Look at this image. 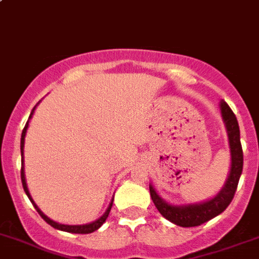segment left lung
<instances>
[{
  "mask_svg": "<svg viewBox=\"0 0 259 259\" xmlns=\"http://www.w3.org/2000/svg\"><path fill=\"white\" fill-rule=\"evenodd\" d=\"M221 111H222V117L227 127L228 141H230V148H231V170H230V176H228L225 187L220 191V193L202 204L173 206L165 202L156 193L155 188L150 186L151 197L157 210L167 221L181 227H195V226H200L210 221L211 218L226 210L236 192L244 162L243 148L240 142V129L236 116L226 102H221Z\"/></svg>",
  "mask_w": 259,
  "mask_h": 259,
  "instance_id": "1",
  "label": "left lung"
}]
</instances>
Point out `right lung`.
Wrapping results in <instances>:
<instances>
[{
	"label": "right lung",
	"mask_w": 259,
	"mask_h": 259,
	"mask_svg": "<svg viewBox=\"0 0 259 259\" xmlns=\"http://www.w3.org/2000/svg\"><path fill=\"white\" fill-rule=\"evenodd\" d=\"M33 111L34 108L32 109L31 115H29V118L32 117V115H33ZM27 127H28V121L27 124H25L24 129H23V133H22V139H20V150H22V170H20V178H22V183H23V188H24L25 193H27V196L29 197V200H31V202L33 204V206L36 208V210L38 211V214L44 218V221H45L46 223H49V225L51 226V227L57 228V230H60V231H66V232H72V234H92V232L97 231L98 228L101 227L102 225H103L104 222H106L107 217H108L109 211H111V208H112V202L111 201V204H109L108 209L106 210V213L103 214V215L99 218L98 221H95V222L93 223H89V225H82V226H68V225H60V223H57L54 222V221H51L50 218H48V217L45 215V214L42 213V211L39 210L38 206H37L36 204H34V201L32 200L31 195H29V191H28L27 188V183H25V177H24V161H23V148H24V137H25V132H27Z\"/></svg>",
	"instance_id": "add662e5"
}]
</instances>
